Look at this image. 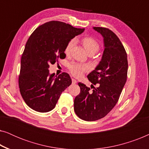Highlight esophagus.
Instances as JSON below:
<instances>
[{
  "label": "esophagus",
  "instance_id": "obj_1",
  "mask_svg": "<svg viewBox=\"0 0 149 149\" xmlns=\"http://www.w3.org/2000/svg\"><path fill=\"white\" fill-rule=\"evenodd\" d=\"M72 83H73V84H76V83H77V81L74 79H72Z\"/></svg>",
  "mask_w": 149,
  "mask_h": 149
}]
</instances>
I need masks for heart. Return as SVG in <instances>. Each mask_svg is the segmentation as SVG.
Returning a JSON list of instances; mask_svg holds the SVG:
<instances>
[{"label":"heart","mask_w":149,"mask_h":149,"mask_svg":"<svg viewBox=\"0 0 149 149\" xmlns=\"http://www.w3.org/2000/svg\"><path fill=\"white\" fill-rule=\"evenodd\" d=\"M75 42L74 39H72L69 41L66 45L64 49V53L68 55L71 52L72 47ZM82 44L83 47L88 54H95L98 52L100 49V45L98 42L94 38L91 37H85L82 40ZM68 69L70 72L74 77H79L83 74V73L87 71V66L85 65L78 64V63L72 62L68 65Z\"/></svg>","instance_id":"1"}]
</instances>
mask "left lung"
Masks as SVG:
<instances>
[{"mask_svg": "<svg viewBox=\"0 0 149 149\" xmlns=\"http://www.w3.org/2000/svg\"><path fill=\"white\" fill-rule=\"evenodd\" d=\"M104 38L102 57L95 70L87 75L91 91L83 83H79L81 91L74 101V110L80 119L93 121L104 117L117 103L126 83L127 57L121 40L109 28L93 27Z\"/></svg>", "mask_w": 149, "mask_h": 149, "instance_id": "1", "label": "left lung"}]
</instances>
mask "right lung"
I'll return each mask as SVG.
<instances>
[{"label":"right lung","instance_id":"right-lung-1","mask_svg":"<svg viewBox=\"0 0 149 149\" xmlns=\"http://www.w3.org/2000/svg\"><path fill=\"white\" fill-rule=\"evenodd\" d=\"M84 28H74L59 21L38 27L28 38L21 59L19 87L26 104L34 111L47 113L55 108L61 93L71 83L70 77L62 72L49 74L50 64L66 58L64 49Z\"/></svg>","mask_w":149,"mask_h":149}]
</instances>
